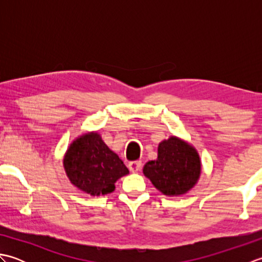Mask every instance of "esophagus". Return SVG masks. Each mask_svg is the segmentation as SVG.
<instances>
[{"label": "esophagus", "mask_w": 262, "mask_h": 262, "mask_svg": "<svg viewBox=\"0 0 262 262\" xmlns=\"http://www.w3.org/2000/svg\"><path fill=\"white\" fill-rule=\"evenodd\" d=\"M128 168L132 172H137L142 169V161H132V162L128 164Z\"/></svg>", "instance_id": "34e87169"}]
</instances>
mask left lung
I'll list each match as a JSON object with an SVG mask.
<instances>
[{
	"instance_id": "1",
	"label": "left lung",
	"mask_w": 262,
	"mask_h": 262,
	"mask_svg": "<svg viewBox=\"0 0 262 262\" xmlns=\"http://www.w3.org/2000/svg\"><path fill=\"white\" fill-rule=\"evenodd\" d=\"M200 172L199 154L190 144L171 136L159 144L158 159L144 165L143 173L165 196L187 193L196 185Z\"/></svg>"
}]
</instances>
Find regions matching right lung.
Returning a JSON list of instances; mask_svg holds the SVG:
<instances>
[{
	"instance_id": "obj_1",
	"label": "right lung",
	"mask_w": 262,
	"mask_h": 262,
	"mask_svg": "<svg viewBox=\"0 0 262 262\" xmlns=\"http://www.w3.org/2000/svg\"><path fill=\"white\" fill-rule=\"evenodd\" d=\"M63 163L72 185L91 196L113 192L116 181L129 173L96 132L77 137L66 151Z\"/></svg>"
}]
</instances>
